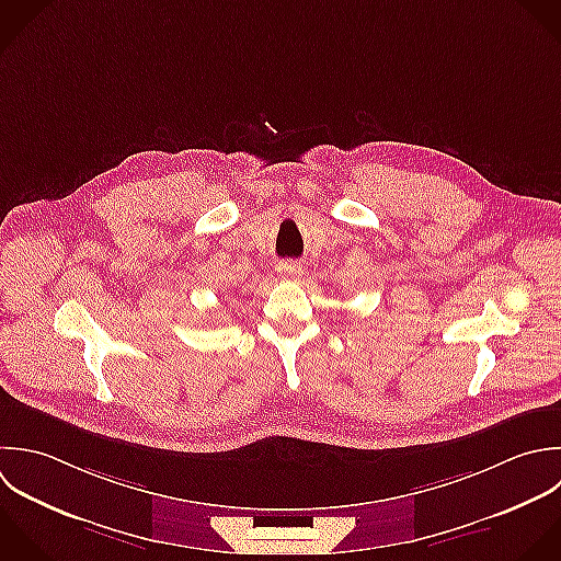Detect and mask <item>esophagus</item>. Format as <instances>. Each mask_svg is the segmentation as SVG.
Here are the masks:
<instances>
[{
    "mask_svg": "<svg viewBox=\"0 0 561 561\" xmlns=\"http://www.w3.org/2000/svg\"><path fill=\"white\" fill-rule=\"evenodd\" d=\"M279 275L284 279H299L304 275V266L301 264H295V262H286V264H279Z\"/></svg>",
    "mask_w": 561,
    "mask_h": 561,
    "instance_id": "esophagus-1",
    "label": "esophagus"
}]
</instances>
